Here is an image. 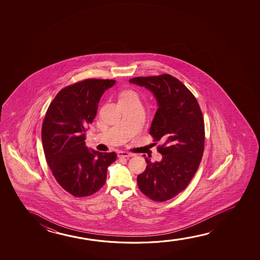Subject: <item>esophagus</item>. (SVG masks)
Listing matches in <instances>:
<instances>
[{
	"instance_id": "esophagus-1",
	"label": "esophagus",
	"mask_w": 260,
	"mask_h": 260,
	"mask_svg": "<svg viewBox=\"0 0 260 260\" xmlns=\"http://www.w3.org/2000/svg\"><path fill=\"white\" fill-rule=\"evenodd\" d=\"M117 155L119 158H129V157L133 156L132 153L125 152V151H119L117 153Z\"/></svg>"
}]
</instances>
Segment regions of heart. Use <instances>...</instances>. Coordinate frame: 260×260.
Here are the masks:
<instances>
[{
  "label": "heart",
  "instance_id": "obj_1",
  "mask_svg": "<svg viewBox=\"0 0 260 260\" xmlns=\"http://www.w3.org/2000/svg\"><path fill=\"white\" fill-rule=\"evenodd\" d=\"M135 93L133 92V91H125V92L122 93L121 95V98H120V100H124V99H128V98H131V96H135Z\"/></svg>",
  "mask_w": 260,
  "mask_h": 260
}]
</instances>
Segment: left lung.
Segmentation results:
<instances>
[{"mask_svg": "<svg viewBox=\"0 0 260 260\" xmlns=\"http://www.w3.org/2000/svg\"><path fill=\"white\" fill-rule=\"evenodd\" d=\"M131 83L153 93L158 105L150 127L154 141L161 142L160 161L146 158L138 176L140 191L153 201L165 202L185 190L198 170L204 149V121L196 96L179 80L164 74L134 77Z\"/></svg>", "mask_w": 260, "mask_h": 260, "instance_id": "8db88e82", "label": "left lung"}]
</instances>
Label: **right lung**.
<instances>
[{"mask_svg": "<svg viewBox=\"0 0 260 260\" xmlns=\"http://www.w3.org/2000/svg\"><path fill=\"white\" fill-rule=\"evenodd\" d=\"M114 80L87 79L61 89L50 103L42 127L47 164L57 183L75 197L98 192L107 180L116 153L86 146L87 125L96 117L103 93Z\"/></svg>", "mask_w": 260, "mask_h": 260, "instance_id": "add662e5", "label": "right lung"}]
</instances>
